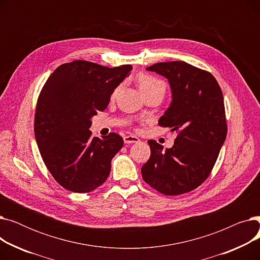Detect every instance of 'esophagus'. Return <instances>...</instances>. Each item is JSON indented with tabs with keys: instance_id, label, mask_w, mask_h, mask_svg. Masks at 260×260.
Returning <instances> with one entry per match:
<instances>
[{
	"instance_id": "obj_1",
	"label": "esophagus",
	"mask_w": 260,
	"mask_h": 260,
	"mask_svg": "<svg viewBox=\"0 0 260 260\" xmlns=\"http://www.w3.org/2000/svg\"><path fill=\"white\" fill-rule=\"evenodd\" d=\"M123 140H124V143H126V144L137 143V142L140 141L138 137H136V136H133V135H127V136H125V137L123 138Z\"/></svg>"
}]
</instances>
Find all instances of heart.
Returning <instances> with one entry per match:
<instances>
[{
  "label": "heart",
  "instance_id": "b5f03b06",
  "mask_svg": "<svg viewBox=\"0 0 260 260\" xmlns=\"http://www.w3.org/2000/svg\"><path fill=\"white\" fill-rule=\"evenodd\" d=\"M139 87L142 92H146V91L153 90L156 88H163L166 90V85L163 82H161L160 80H158L152 76H148V75H141L139 77ZM117 91H118V89H116L113 92V97L117 93Z\"/></svg>",
  "mask_w": 260,
  "mask_h": 260
}]
</instances>
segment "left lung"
I'll use <instances>...</instances> for the list:
<instances>
[{"label": "left lung", "instance_id": "left-lung-1", "mask_svg": "<svg viewBox=\"0 0 260 260\" xmlns=\"http://www.w3.org/2000/svg\"><path fill=\"white\" fill-rule=\"evenodd\" d=\"M146 70L170 82L173 101L158 124L178 135L166 151L148 141L151 157L141 169L142 178L161 194L181 195L207 180L225 140L222 91L211 73L183 61L156 63Z\"/></svg>", "mask_w": 260, "mask_h": 260}]
</instances>
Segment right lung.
Here are the masks:
<instances>
[{
	"label": "right lung",
	"instance_id": "obj_1",
	"mask_svg": "<svg viewBox=\"0 0 260 260\" xmlns=\"http://www.w3.org/2000/svg\"><path fill=\"white\" fill-rule=\"evenodd\" d=\"M132 68L76 60L60 65L45 82L36 107L35 136L46 168L64 188L89 193L106 181L123 139L116 133L91 137L90 119L107 107Z\"/></svg>",
	"mask_w": 260,
	"mask_h": 260
}]
</instances>
